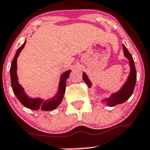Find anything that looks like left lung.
<instances>
[{"instance_id":"left-lung-1","label":"left lung","mask_w":150,"mask_h":150,"mask_svg":"<svg viewBox=\"0 0 150 150\" xmlns=\"http://www.w3.org/2000/svg\"><path fill=\"white\" fill-rule=\"evenodd\" d=\"M123 48H124V56L129 60L130 73L126 82L124 83V85L121 86V88L117 92L112 93L109 98L101 100L102 103H106L107 105L110 107H113L117 105L124 103V102L128 100V98L133 94L135 83H136L137 73L136 70H135V63L134 61H133V57H132L131 53L128 52V49L126 48V47L125 46L124 44H123ZM83 79L88 86V88L92 87V83L90 81V79L85 72H83Z\"/></svg>"}]
</instances>
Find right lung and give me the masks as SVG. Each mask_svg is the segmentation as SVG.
Instances as JSON below:
<instances>
[{"mask_svg": "<svg viewBox=\"0 0 150 150\" xmlns=\"http://www.w3.org/2000/svg\"><path fill=\"white\" fill-rule=\"evenodd\" d=\"M26 44V40L24 43L17 49V52L15 53L10 67V79H11V86L14 94L17 97L19 101L30 110H43V111H51L56 109L60 105L62 101L64 95L66 90V81L69 78L71 70H69L64 72L60 76L59 83L58 86L57 92L52 98L45 100L40 98H32L29 97L24 91V89L18 82V76L17 74V57L19 55L21 51L24 48Z\"/></svg>", "mask_w": 150, "mask_h": 150, "instance_id": "right-lung-1", "label": "right lung"}]
</instances>
